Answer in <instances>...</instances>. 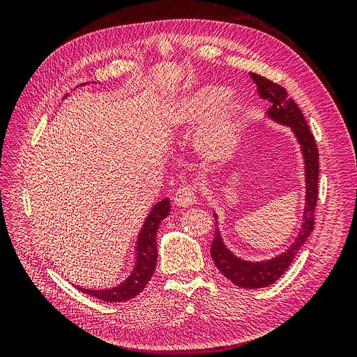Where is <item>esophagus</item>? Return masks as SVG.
I'll return each instance as SVG.
<instances>
[{"instance_id":"obj_1","label":"esophagus","mask_w":357,"mask_h":357,"mask_svg":"<svg viewBox=\"0 0 357 357\" xmlns=\"http://www.w3.org/2000/svg\"><path fill=\"white\" fill-rule=\"evenodd\" d=\"M197 202V192L190 186L180 188L174 195V204L177 207H189V205Z\"/></svg>"}]
</instances>
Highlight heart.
I'll return each mask as SVG.
<instances>
[{
    "instance_id": "heart-1",
    "label": "heart",
    "mask_w": 357,
    "mask_h": 357,
    "mask_svg": "<svg viewBox=\"0 0 357 357\" xmlns=\"http://www.w3.org/2000/svg\"><path fill=\"white\" fill-rule=\"evenodd\" d=\"M231 101V92L225 88H204L180 100L171 109V121L176 126L195 128L215 114L199 135L201 153L211 162L228 160L240 143L241 122Z\"/></svg>"
}]
</instances>
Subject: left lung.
<instances>
[{"instance_id":"8db88e82","label":"left lung","mask_w":357,"mask_h":357,"mask_svg":"<svg viewBox=\"0 0 357 357\" xmlns=\"http://www.w3.org/2000/svg\"><path fill=\"white\" fill-rule=\"evenodd\" d=\"M253 82L257 84V93L262 100H268L271 107L268 109V116L273 121L290 126L296 135L302 149V155L305 160V181H307V197L304 210V223L296 236L295 243L290 245L289 250L277 257L269 259L265 262H248L234 256L222 241L219 229L215 228L214 238L211 243V257L220 269V273L229 278L236 286L244 289H259L275 283L282 277L290 264L294 262L295 256L301 247L308 240L310 234L314 229V211L319 197V149L316 146L304 114L299 110L296 102L289 98L287 91L269 79L250 73ZM218 219V215L214 214Z\"/></svg>"}]
</instances>
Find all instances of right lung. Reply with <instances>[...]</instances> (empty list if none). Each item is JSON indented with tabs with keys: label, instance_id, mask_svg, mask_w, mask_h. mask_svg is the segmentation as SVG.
Listing matches in <instances>:
<instances>
[{
	"label": "right lung",
	"instance_id": "right-lung-1",
	"mask_svg": "<svg viewBox=\"0 0 357 357\" xmlns=\"http://www.w3.org/2000/svg\"><path fill=\"white\" fill-rule=\"evenodd\" d=\"M169 214V199L165 198L159 201L152 211L149 213L147 219L143 225V229L138 235L137 241V264L134 271L131 273L122 284H119L113 289L104 290H89L82 289V291L91 296L98 298L104 302H123L128 299L135 298L142 291L146 284L152 278L156 261H158V247H156V232L159 223L168 218ZM80 289V287H79Z\"/></svg>",
	"mask_w": 357,
	"mask_h": 357
}]
</instances>
